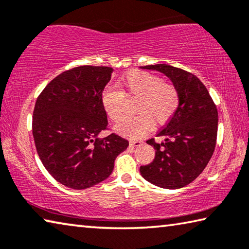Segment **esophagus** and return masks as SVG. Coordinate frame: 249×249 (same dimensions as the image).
<instances>
[{"mask_svg":"<svg viewBox=\"0 0 249 249\" xmlns=\"http://www.w3.org/2000/svg\"><path fill=\"white\" fill-rule=\"evenodd\" d=\"M129 145L133 147H140L141 145H142V141H132L129 142Z\"/></svg>","mask_w":249,"mask_h":249,"instance_id":"obj_1","label":"esophagus"}]
</instances>
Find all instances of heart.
<instances>
[{"label": "heart", "mask_w": 249, "mask_h": 249, "mask_svg": "<svg viewBox=\"0 0 249 249\" xmlns=\"http://www.w3.org/2000/svg\"><path fill=\"white\" fill-rule=\"evenodd\" d=\"M123 92L107 87L102 93V105L112 121H119L124 113L125 95L140 96L135 112L115 126V130L124 136L140 138L151 128V120L156 124L169 121L179 107V93L175 86L163 82L157 75L142 71L129 72L122 79Z\"/></svg>", "instance_id": "1"}]
</instances>
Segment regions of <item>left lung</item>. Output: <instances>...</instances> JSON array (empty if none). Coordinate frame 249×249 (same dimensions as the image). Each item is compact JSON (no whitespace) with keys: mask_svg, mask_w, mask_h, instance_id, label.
I'll list each match as a JSON object with an SVG mask.
<instances>
[{"mask_svg":"<svg viewBox=\"0 0 249 249\" xmlns=\"http://www.w3.org/2000/svg\"><path fill=\"white\" fill-rule=\"evenodd\" d=\"M156 70L171 80L179 93V107L157 134L162 142L147 141L155 159L141 167L142 178L157 187L180 189L191 183L208 165L215 149L218 114L215 104L199 78L169 65L141 67Z\"/></svg>","mask_w":249,"mask_h":249,"instance_id":"1","label":"left lung"}]
</instances>
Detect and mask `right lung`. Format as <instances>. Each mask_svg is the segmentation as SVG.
Instances as JSON below:
<instances>
[{
  "label": "right lung",
  "instance_id": "right-lung-1",
  "mask_svg": "<svg viewBox=\"0 0 249 249\" xmlns=\"http://www.w3.org/2000/svg\"><path fill=\"white\" fill-rule=\"evenodd\" d=\"M113 68L81 66L57 75L41 92L33 114V136L39 158L58 182L74 190L108 178L128 141L111 134L102 92Z\"/></svg>",
  "mask_w": 249,
  "mask_h": 249
}]
</instances>
